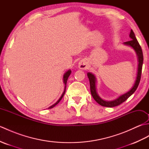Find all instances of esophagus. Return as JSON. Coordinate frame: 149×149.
<instances>
[{"instance_id":"esophagus-1","label":"esophagus","mask_w":149,"mask_h":149,"mask_svg":"<svg viewBox=\"0 0 149 149\" xmlns=\"http://www.w3.org/2000/svg\"><path fill=\"white\" fill-rule=\"evenodd\" d=\"M79 68L80 69L82 70H84V69H86L87 68V65L86 63H85L84 61H83V60H81L79 62Z\"/></svg>"}]
</instances>
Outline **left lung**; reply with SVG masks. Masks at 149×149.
Returning a JSON list of instances; mask_svg holds the SVG:
<instances>
[{
	"label": "left lung",
	"mask_w": 149,
	"mask_h": 149,
	"mask_svg": "<svg viewBox=\"0 0 149 149\" xmlns=\"http://www.w3.org/2000/svg\"><path fill=\"white\" fill-rule=\"evenodd\" d=\"M129 37L131 40L129 41V42H126L123 43L125 45H127L129 47H131V48L134 49L136 54L137 58H138V69H137V74L136 77V80L133 86L131 88L130 90H129L127 92L123 93L121 95H120L116 99L112 100H105L101 98L99 94H98L97 91V77L95 75L93 74L91 72H88L87 75L90 81V91L91 95L93 97L94 100L96 102L99 104L100 106L107 107H112L120 105V104L124 102L127 100L128 98L132 95V94L134 93V91L136 90L138 86V84L140 83V79H141V70H142V65H143V52H142V50L141 47L139 44L138 40H136V38L135 36V34L132 29L131 30L130 34H129Z\"/></svg>",
	"instance_id": "obj_1"
}]
</instances>
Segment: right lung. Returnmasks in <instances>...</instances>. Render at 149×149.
<instances>
[{"label":"right lung","instance_id":"add662e5","mask_svg":"<svg viewBox=\"0 0 149 149\" xmlns=\"http://www.w3.org/2000/svg\"><path fill=\"white\" fill-rule=\"evenodd\" d=\"M71 72H72V71H71V70L70 69H69L68 70H67L66 71L65 74H64V75H63V83H64V84H65V88H64V91H63V93H62V95H61V96L60 97V98L59 99H58V100L57 101V102H56V103H54L53 104V105H52L51 106H50L48 109H51V108H52V107H54L56 105H57V104H58L59 102H60V100H61V99L63 98V97L64 96V95H65V91H66V82H67V80H68V77L70 76V74H71Z\"/></svg>","mask_w":149,"mask_h":149}]
</instances>
